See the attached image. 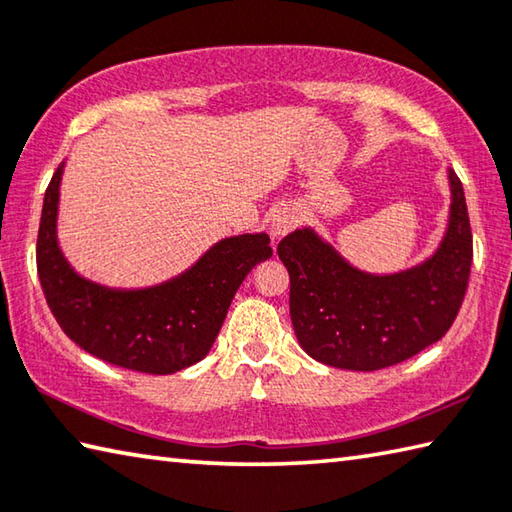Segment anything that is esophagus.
Wrapping results in <instances>:
<instances>
[{
    "label": "esophagus",
    "instance_id": "obj_1",
    "mask_svg": "<svg viewBox=\"0 0 512 512\" xmlns=\"http://www.w3.org/2000/svg\"><path fill=\"white\" fill-rule=\"evenodd\" d=\"M297 221H300V217H297V212L293 208H277L271 217L273 239L288 235V232L297 226Z\"/></svg>",
    "mask_w": 512,
    "mask_h": 512
}]
</instances>
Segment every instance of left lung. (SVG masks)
Here are the masks:
<instances>
[{
  "mask_svg": "<svg viewBox=\"0 0 512 512\" xmlns=\"http://www.w3.org/2000/svg\"><path fill=\"white\" fill-rule=\"evenodd\" d=\"M450 221L441 246L423 264L394 275H371L311 228L277 244L291 277V320L297 342L322 365L376 371L441 340L466 297L472 230L459 176L448 170Z\"/></svg>",
  "mask_w": 512,
  "mask_h": 512,
  "instance_id": "obj_1",
  "label": "left lung"
}]
</instances>
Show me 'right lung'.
Instances as JSON below:
<instances>
[{
	"instance_id": "right-lung-1",
	"label": "right lung",
	"mask_w": 512,
	"mask_h": 512,
	"mask_svg": "<svg viewBox=\"0 0 512 512\" xmlns=\"http://www.w3.org/2000/svg\"><path fill=\"white\" fill-rule=\"evenodd\" d=\"M64 163L44 194L37 275L62 331L91 356L143 374H174L208 356L232 297L255 264L273 255L266 232L217 241L197 264L163 284L109 288L73 271L58 246Z\"/></svg>"
}]
</instances>
